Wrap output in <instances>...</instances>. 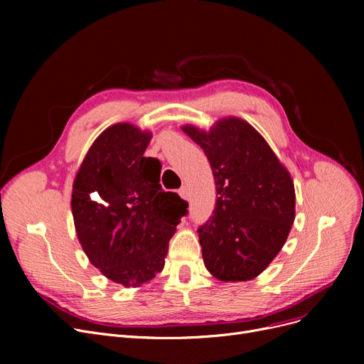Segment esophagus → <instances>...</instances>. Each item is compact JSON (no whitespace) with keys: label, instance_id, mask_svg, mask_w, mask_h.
<instances>
[{"label":"esophagus","instance_id":"obj_1","mask_svg":"<svg viewBox=\"0 0 364 364\" xmlns=\"http://www.w3.org/2000/svg\"><path fill=\"white\" fill-rule=\"evenodd\" d=\"M178 195H180L183 199H186V200H188V198H190V193H188V190H187L186 186H183V187L178 190Z\"/></svg>","mask_w":364,"mask_h":364}]
</instances>
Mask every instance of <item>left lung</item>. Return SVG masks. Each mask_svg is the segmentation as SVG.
I'll return each instance as SVG.
<instances>
[{
	"mask_svg": "<svg viewBox=\"0 0 364 364\" xmlns=\"http://www.w3.org/2000/svg\"><path fill=\"white\" fill-rule=\"evenodd\" d=\"M183 131L211 164L217 202L199 227L208 272L223 282H246L280 252L295 220V188L261 134L239 118H224L208 132Z\"/></svg>",
	"mask_w": 364,
	"mask_h": 364,
	"instance_id": "8db88e82",
	"label": "left lung"
}]
</instances>
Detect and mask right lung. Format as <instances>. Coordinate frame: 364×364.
I'll return each instance as SVG.
<instances>
[{
	"mask_svg": "<svg viewBox=\"0 0 364 364\" xmlns=\"http://www.w3.org/2000/svg\"><path fill=\"white\" fill-rule=\"evenodd\" d=\"M151 134L114 124L95 139L72 190L75 230L90 262L107 279L141 286L162 272L168 242L188 203L165 192L161 162L146 158Z\"/></svg>",
	"mask_w": 364,
	"mask_h": 364,
	"instance_id": "right-lung-1",
	"label": "right lung"
}]
</instances>
